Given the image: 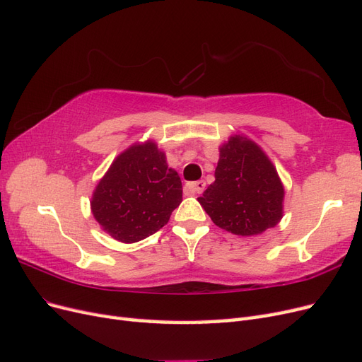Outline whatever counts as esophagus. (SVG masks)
<instances>
[{
	"label": "esophagus",
	"mask_w": 362,
	"mask_h": 362,
	"mask_svg": "<svg viewBox=\"0 0 362 362\" xmlns=\"http://www.w3.org/2000/svg\"><path fill=\"white\" fill-rule=\"evenodd\" d=\"M205 189V182L204 181H194V182H189L185 184V192L187 193H202Z\"/></svg>",
	"instance_id": "esophagus-1"
}]
</instances>
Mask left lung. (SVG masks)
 Listing matches in <instances>:
<instances>
[{"mask_svg": "<svg viewBox=\"0 0 362 362\" xmlns=\"http://www.w3.org/2000/svg\"><path fill=\"white\" fill-rule=\"evenodd\" d=\"M214 182L198 198L211 221L235 235H258L284 213V185L255 141L233 136L221 146Z\"/></svg>", "mask_w": 362, "mask_h": 362, "instance_id": "8db88e82", "label": "left lung"}]
</instances>
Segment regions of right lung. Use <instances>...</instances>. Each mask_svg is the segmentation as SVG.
I'll return each mask as SVG.
<instances>
[{
	"label": "right lung",
	"mask_w": 362,
	"mask_h": 362,
	"mask_svg": "<svg viewBox=\"0 0 362 362\" xmlns=\"http://www.w3.org/2000/svg\"><path fill=\"white\" fill-rule=\"evenodd\" d=\"M182 201L177 170L152 140L119 154L98 182L90 208L107 234L122 243H136L169 222Z\"/></svg>",
	"instance_id": "obj_1"
}]
</instances>
